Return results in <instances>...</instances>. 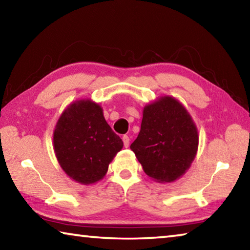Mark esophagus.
Masks as SVG:
<instances>
[{"label":"esophagus","instance_id":"esophagus-1","mask_svg":"<svg viewBox=\"0 0 250 250\" xmlns=\"http://www.w3.org/2000/svg\"><path fill=\"white\" fill-rule=\"evenodd\" d=\"M122 141H124L125 147H128L129 146V145H130V138L128 137V135H124V137H122Z\"/></svg>","mask_w":250,"mask_h":250}]
</instances>
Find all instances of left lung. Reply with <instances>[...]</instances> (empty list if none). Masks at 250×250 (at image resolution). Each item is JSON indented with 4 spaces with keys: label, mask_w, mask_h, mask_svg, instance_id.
<instances>
[{
    "label": "left lung",
    "mask_w": 250,
    "mask_h": 250,
    "mask_svg": "<svg viewBox=\"0 0 250 250\" xmlns=\"http://www.w3.org/2000/svg\"><path fill=\"white\" fill-rule=\"evenodd\" d=\"M130 149L147 176L159 183H171L184 175L195 159V122L174 97H160L143 108L141 130Z\"/></svg>",
    "instance_id": "obj_1"
}]
</instances>
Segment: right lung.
Returning <instances> with one entry per match:
<instances>
[{
	"label": "right lung",
	"instance_id": "add662e5",
	"mask_svg": "<svg viewBox=\"0 0 250 250\" xmlns=\"http://www.w3.org/2000/svg\"><path fill=\"white\" fill-rule=\"evenodd\" d=\"M53 142L59 166L83 185L104 179L110 162L124 146L105 121L101 105L91 99L67 105L55 125Z\"/></svg>",
	"mask_w": 250,
	"mask_h": 250
}]
</instances>
